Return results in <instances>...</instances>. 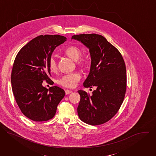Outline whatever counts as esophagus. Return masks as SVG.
<instances>
[{
	"label": "esophagus",
	"instance_id": "1",
	"mask_svg": "<svg viewBox=\"0 0 156 156\" xmlns=\"http://www.w3.org/2000/svg\"><path fill=\"white\" fill-rule=\"evenodd\" d=\"M72 91H71V90H65V94H70V93H72Z\"/></svg>",
	"mask_w": 156,
	"mask_h": 156
}]
</instances>
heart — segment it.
I'll return each instance as SVG.
<instances>
[{
    "mask_svg": "<svg viewBox=\"0 0 156 156\" xmlns=\"http://www.w3.org/2000/svg\"><path fill=\"white\" fill-rule=\"evenodd\" d=\"M64 54L69 57L72 60L76 61V64L79 66H84L86 65V59L81 55L80 49L75 45H70L66 47L64 51ZM49 68L51 72H55L57 70V63L55 58L51 57L49 61ZM81 78L80 75L78 73L75 72L70 74H66L62 76L58 80V83L66 87H74Z\"/></svg>",
    "mask_w": 156,
    "mask_h": 156,
    "instance_id": "b5f03b06",
    "label": "heart"
}]
</instances>
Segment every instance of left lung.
Wrapping results in <instances>:
<instances>
[{
	"mask_svg": "<svg viewBox=\"0 0 156 156\" xmlns=\"http://www.w3.org/2000/svg\"><path fill=\"white\" fill-rule=\"evenodd\" d=\"M90 50V73L83 83L85 87L94 86L91 96L78 91L80 101L77 108L81 120L91 125L104 123L118 112L125 98L126 67L120 52L102 36L97 34L74 35Z\"/></svg>",
	"mask_w": 156,
	"mask_h": 156,
	"instance_id": "1",
	"label": "left lung"
}]
</instances>
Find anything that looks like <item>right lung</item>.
<instances>
[{"label":"right lung","mask_w":156,"mask_h":156,"mask_svg":"<svg viewBox=\"0 0 156 156\" xmlns=\"http://www.w3.org/2000/svg\"><path fill=\"white\" fill-rule=\"evenodd\" d=\"M66 41L60 35H41L30 41L16 56L11 75L13 93L21 112L33 121L52 119L65 96L62 88L54 86L48 90L42 84L44 80L51 81L49 59L54 49Z\"/></svg>","instance_id":"right-lung-1"}]
</instances>
